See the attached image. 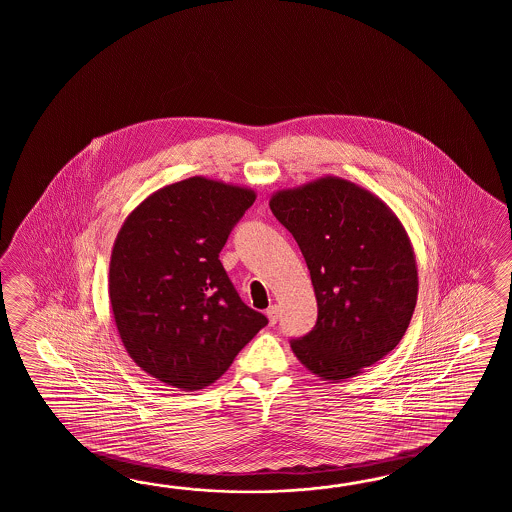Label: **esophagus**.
I'll return each mask as SVG.
<instances>
[{"mask_svg": "<svg viewBox=\"0 0 512 512\" xmlns=\"http://www.w3.org/2000/svg\"><path fill=\"white\" fill-rule=\"evenodd\" d=\"M278 316H280L278 305H271V307L267 309V318H269V324H271V326H274V324L278 322Z\"/></svg>", "mask_w": 512, "mask_h": 512, "instance_id": "1", "label": "esophagus"}]
</instances>
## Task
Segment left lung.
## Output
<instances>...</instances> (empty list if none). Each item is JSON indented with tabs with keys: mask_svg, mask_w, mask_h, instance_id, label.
<instances>
[{
	"mask_svg": "<svg viewBox=\"0 0 512 512\" xmlns=\"http://www.w3.org/2000/svg\"><path fill=\"white\" fill-rule=\"evenodd\" d=\"M272 214L304 254L318 318L291 342L324 381L357 377L392 351L414 315L417 263L401 219L381 197L337 175L276 190Z\"/></svg>",
	"mask_w": 512,
	"mask_h": 512,
	"instance_id": "1",
	"label": "left lung"
}]
</instances>
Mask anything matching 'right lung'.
Wrapping results in <instances>:
<instances>
[{
    "label": "right lung",
    "instance_id": "obj_1",
    "mask_svg": "<svg viewBox=\"0 0 512 512\" xmlns=\"http://www.w3.org/2000/svg\"><path fill=\"white\" fill-rule=\"evenodd\" d=\"M254 199L249 186L194 175L142 199L120 227L109 260L113 320L131 360L166 386L207 388L267 326L219 261Z\"/></svg>",
    "mask_w": 512,
    "mask_h": 512
}]
</instances>
